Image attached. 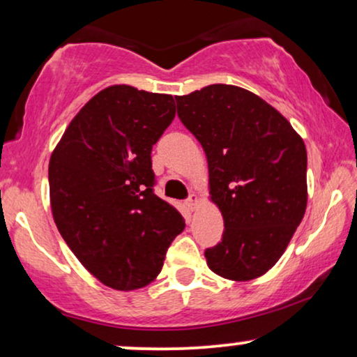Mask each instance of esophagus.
Instances as JSON below:
<instances>
[{"instance_id": "34e87169", "label": "esophagus", "mask_w": 357, "mask_h": 357, "mask_svg": "<svg viewBox=\"0 0 357 357\" xmlns=\"http://www.w3.org/2000/svg\"><path fill=\"white\" fill-rule=\"evenodd\" d=\"M198 203H199V199H198V197L197 195H190V198L187 199V206H188V209H192V211H195V209H197V206H198Z\"/></svg>"}]
</instances>
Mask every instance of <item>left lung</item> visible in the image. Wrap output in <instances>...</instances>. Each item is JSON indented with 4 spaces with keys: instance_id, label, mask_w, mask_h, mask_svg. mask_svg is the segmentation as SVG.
<instances>
[{
    "instance_id": "8db88e82",
    "label": "left lung",
    "mask_w": 357,
    "mask_h": 357,
    "mask_svg": "<svg viewBox=\"0 0 357 357\" xmlns=\"http://www.w3.org/2000/svg\"><path fill=\"white\" fill-rule=\"evenodd\" d=\"M175 100L206 154L209 199L224 219L222 241L204 252L209 270L255 280L276 265L304 218V141L275 107L242 87L211 84Z\"/></svg>"
}]
</instances>
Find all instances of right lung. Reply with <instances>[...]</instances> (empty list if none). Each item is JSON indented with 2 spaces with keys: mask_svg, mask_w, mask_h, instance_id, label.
Masks as SVG:
<instances>
[{
  "mask_svg": "<svg viewBox=\"0 0 357 357\" xmlns=\"http://www.w3.org/2000/svg\"><path fill=\"white\" fill-rule=\"evenodd\" d=\"M174 116L172 96L105 87L77 112L52 153L58 231L82 266L114 289L154 281L185 227L182 214L153 190L151 151Z\"/></svg>",
  "mask_w": 357,
  "mask_h": 357,
  "instance_id": "right-lung-1",
  "label": "right lung"
}]
</instances>
